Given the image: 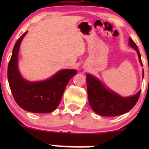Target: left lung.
I'll use <instances>...</instances> for the list:
<instances>
[{
    "label": "left lung",
    "mask_w": 149,
    "mask_h": 149,
    "mask_svg": "<svg viewBox=\"0 0 149 149\" xmlns=\"http://www.w3.org/2000/svg\"><path fill=\"white\" fill-rule=\"evenodd\" d=\"M129 45L137 51L139 61L143 65L139 48L130 37ZM143 76L144 72L143 71ZM86 84L90 106L96 113L102 116H118L129 112L137 103L141 94L139 91L131 97H123L107 89L100 80L90 74L86 75Z\"/></svg>",
    "instance_id": "left-lung-1"
}]
</instances>
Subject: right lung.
I'll return each instance as SVG.
<instances>
[{
    "instance_id": "1",
    "label": "right lung",
    "mask_w": 149,
    "mask_h": 149,
    "mask_svg": "<svg viewBox=\"0 0 149 149\" xmlns=\"http://www.w3.org/2000/svg\"><path fill=\"white\" fill-rule=\"evenodd\" d=\"M26 33L16 41L8 63V80L10 91L17 104L24 110L34 113L51 112L58 107L66 86L77 72L73 69H65L42 81L24 80L18 69V53Z\"/></svg>"
}]
</instances>
